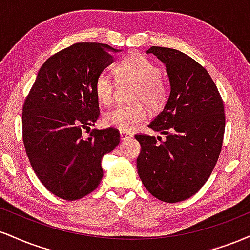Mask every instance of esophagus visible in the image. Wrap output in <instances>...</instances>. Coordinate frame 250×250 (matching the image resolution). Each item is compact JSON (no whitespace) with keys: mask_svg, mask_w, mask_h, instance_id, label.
I'll return each instance as SVG.
<instances>
[{"mask_svg":"<svg viewBox=\"0 0 250 250\" xmlns=\"http://www.w3.org/2000/svg\"><path fill=\"white\" fill-rule=\"evenodd\" d=\"M120 137H121L122 141H127V140L133 137V134L128 133V131H121V133H120Z\"/></svg>","mask_w":250,"mask_h":250,"instance_id":"34e87169","label":"esophagus"}]
</instances>
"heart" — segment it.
I'll return each mask as SVG.
<instances>
[{
    "label": "heart",
    "instance_id": "1",
    "mask_svg": "<svg viewBox=\"0 0 250 250\" xmlns=\"http://www.w3.org/2000/svg\"><path fill=\"white\" fill-rule=\"evenodd\" d=\"M119 81L135 83L129 105H117L104 113L102 123L108 128L130 131L150 117V107L159 113L167 105L170 97V85L161 75V69L148 57L135 54L122 60L114 68ZM115 80L107 71H101L94 82V94L100 104L110 105L114 101Z\"/></svg>",
    "mask_w": 250,
    "mask_h": 250
}]
</instances>
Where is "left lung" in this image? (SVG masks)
<instances>
[{
	"mask_svg": "<svg viewBox=\"0 0 250 250\" xmlns=\"http://www.w3.org/2000/svg\"><path fill=\"white\" fill-rule=\"evenodd\" d=\"M166 64L170 97L148 125L166 135L136 134L141 145L137 173L156 199L175 203L203 187L219 160L226 127L223 100L205 67L182 51L150 47Z\"/></svg>",
	"mask_w": 250,
	"mask_h": 250,
	"instance_id": "1",
	"label": "left lung"
}]
</instances>
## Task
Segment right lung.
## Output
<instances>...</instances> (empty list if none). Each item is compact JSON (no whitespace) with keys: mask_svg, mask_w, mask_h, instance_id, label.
Returning a JSON list of instances; mask_svg holds the SVG:
<instances>
[{"mask_svg":"<svg viewBox=\"0 0 250 250\" xmlns=\"http://www.w3.org/2000/svg\"><path fill=\"white\" fill-rule=\"evenodd\" d=\"M111 51L117 50L91 42L60 50L43 63L24 100L25 153L42 185L63 200H79L95 190L103 176V155L120 143L115 128L88 131L100 116L94 82L113 62Z\"/></svg>","mask_w":250,"mask_h":250,"instance_id":"1","label":"right lung"}]
</instances>
